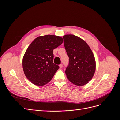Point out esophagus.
Returning <instances> with one entry per match:
<instances>
[{
  "label": "esophagus",
  "instance_id": "34e87169",
  "mask_svg": "<svg viewBox=\"0 0 120 120\" xmlns=\"http://www.w3.org/2000/svg\"><path fill=\"white\" fill-rule=\"evenodd\" d=\"M59 67H60V68H63V64H60Z\"/></svg>",
  "mask_w": 120,
  "mask_h": 120
}]
</instances>
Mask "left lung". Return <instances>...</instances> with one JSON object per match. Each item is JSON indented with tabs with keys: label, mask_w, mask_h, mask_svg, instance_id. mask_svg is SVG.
<instances>
[{
	"label": "left lung",
	"mask_w": 120,
	"mask_h": 120,
	"mask_svg": "<svg viewBox=\"0 0 120 120\" xmlns=\"http://www.w3.org/2000/svg\"><path fill=\"white\" fill-rule=\"evenodd\" d=\"M64 48L69 57V65L65 71L71 83L84 86L95 74L96 64L95 56L86 42L73 34L64 35Z\"/></svg>",
	"instance_id": "8db88e82"
}]
</instances>
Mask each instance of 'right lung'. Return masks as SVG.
Here are the masks:
<instances>
[{
  "instance_id": "obj_1",
  "label": "right lung",
  "mask_w": 120,
  "mask_h": 120,
  "mask_svg": "<svg viewBox=\"0 0 120 120\" xmlns=\"http://www.w3.org/2000/svg\"><path fill=\"white\" fill-rule=\"evenodd\" d=\"M63 42L59 36L45 35L36 38L29 45L23 57L22 68L33 84L42 86L52 80L59 68L53 63V50Z\"/></svg>"
}]
</instances>
